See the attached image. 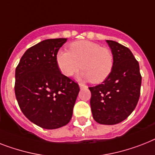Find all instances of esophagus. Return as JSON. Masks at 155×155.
Wrapping results in <instances>:
<instances>
[{
	"mask_svg": "<svg viewBox=\"0 0 155 155\" xmlns=\"http://www.w3.org/2000/svg\"><path fill=\"white\" fill-rule=\"evenodd\" d=\"M79 86H80V88H82V87H85V85H84V84H81V83H80V84H79Z\"/></svg>",
	"mask_w": 155,
	"mask_h": 155,
	"instance_id": "34e87169",
	"label": "esophagus"
}]
</instances>
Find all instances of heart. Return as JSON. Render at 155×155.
<instances>
[{"label": "heart", "mask_w": 155, "mask_h": 155, "mask_svg": "<svg viewBox=\"0 0 155 155\" xmlns=\"http://www.w3.org/2000/svg\"><path fill=\"white\" fill-rule=\"evenodd\" d=\"M69 51L60 50L56 63L60 71L71 76L80 68V77L99 84L107 80L114 68V57L109 48L89 41H80L69 45Z\"/></svg>", "instance_id": "heart-1"}]
</instances>
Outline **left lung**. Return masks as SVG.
<instances>
[{
	"mask_svg": "<svg viewBox=\"0 0 155 155\" xmlns=\"http://www.w3.org/2000/svg\"><path fill=\"white\" fill-rule=\"evenodd\" d=\"M114 57V68L107 80L90 87V104L97 123L114 125L132 113L140 96L142 76L139 62L128 48L107 41Z\"/></svg>",
	"mask_w": 155,
	"mask_h": 155,
	"instance_id": "8db88e82",
	"label": "left lung"
}]
</instances>
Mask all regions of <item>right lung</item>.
I'll use <instances>...</instances> for the list:
<instances>
[{
  "label": "right lung",
  "mask_w": 155,
  "mask_h": 155,
  "mask_svg": "<svg viewBox=\"0 0 155 155\" xmlns=\"http://www.w3.org/2000/svg\"><path fill=\"white\" fill-rule=\"evenodd\" d=\"M66 38L48 39L29 48L16 68L15 95L21 111L45 129L70 122L80 91L77 83L63 75L56 54Z\"/></svg>",
  "instance_id": "right-lung-1"
}]
</instances>
